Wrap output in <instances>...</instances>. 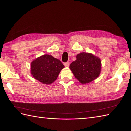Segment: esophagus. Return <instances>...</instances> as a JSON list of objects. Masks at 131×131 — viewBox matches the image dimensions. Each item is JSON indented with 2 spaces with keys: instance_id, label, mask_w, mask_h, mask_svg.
I'll list each match as a JSON object with an SVG mask.
<instances>
[{
  "instance_id": "obj_1",
  "label": "esophagus",
  "mask_w": 131,
  "mask_h": 131,
  "mask_svg": "<svg viewBox=\"0 0 131 131\" xmlns=\"http://www.w3.org/2000/svg\"><path fill=\"white\" fill-rule=\"evenodd\" d=\"M64 65L65 67H69L70 65V62H66L64 63Z\"/></svg>"
}]
</instances>
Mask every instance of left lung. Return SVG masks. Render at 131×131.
<instances>
[{
  "label": "left lung",
  "mask_w": 131,
  "mask_h": 131,
  "mask_svg": "<svg viewBox=\"0 0 131 131\" xmlns=\"http://www.w3.org/2000/svg\"><path fill=\"white\" fill-rule=\"evenodd\" d=\"M76 57L77 60L69 68L80 83L86 84L99 77L101 71V61L99 57L86 52L79 53Z\"/></svg>",
  "instance_id": "1"
}]
</instances>
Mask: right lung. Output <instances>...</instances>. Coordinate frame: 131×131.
<instances>
[{"label":"right lung","mask_w":131,"mask_h":131,"mask_svg":"<svg viewBox=\"0 0 131 131\" xmlns=\"http://www.w3.org/2000/svg\"><path fill=\"white\" fill-rule=\"evenodd\" d=\"M64 68L59 59L44 54L32 62L31 72L35 79L42 84H51L56 80L61 70Z\"/></svg>","instance_id":"add662e5"}]
</instances>
